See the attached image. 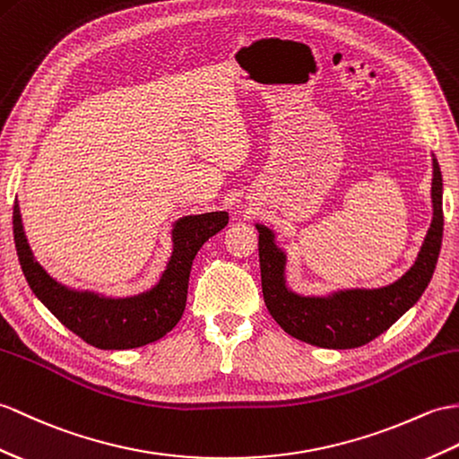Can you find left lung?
I'll use <instances>...</instances> for the list:
<instances>
[{
  "mask_svg": "<svg viewBox=\"0 0 459 459\" xmlns=\"http://www.w3.org/2000/svg\"><path fill=\"white\" fill-rule=\"evenodd\" d=\"M432 222L411 270L377 290H340L330 295H299L285 283V252L268 227L260 232V272L265 307L287 334L321 348H358L377 338L420 299L438 262L444 230L442 172L432 156Z\"/></svg>",
  "mask_w": 459,
  "mask_h": 459,
  "instance_id": "8db88e82",
  "label": "left lung"
}]
</instances>
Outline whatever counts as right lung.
<instances>
[{"label":"right lung","mask_w":459,"mask_h":459,"mask_svg":"<svg viewBox=\"0 0 459 459\" xmlns=\"http://www.w3.org/2000/svg\"><path fill=\"white\" fill-rule=\"evenodd\" d=\"M227 222V211L178 219L172 229V255L152 290L133 297H105L93 291L70 290L52 280L30 252L17 199L13 205L15 248L29 287L64 326L101 350L146 346L179 323L187 301L189 272L195 254L211 237L225 229Z\"/></svg>","instance_id":"add662e5"}]
</instances>
